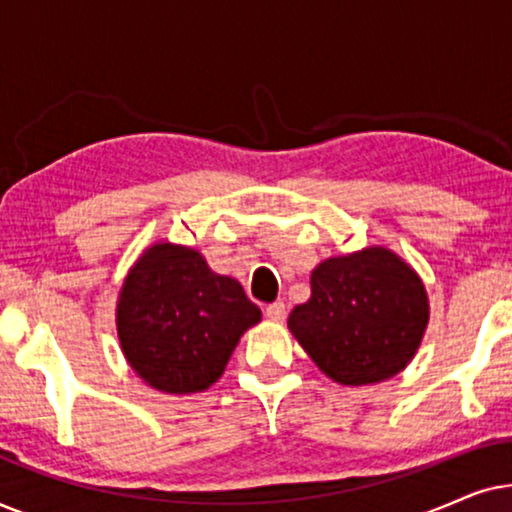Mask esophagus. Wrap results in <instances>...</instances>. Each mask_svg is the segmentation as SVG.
<instances>
[{
  "mask_svg": "<svg viewBox=\"0 0 512 512\" xmlns=\"http://www.w3.org/2000/svg\"><path fill=\"white\" fill-rule=\"evenodd\" d=\"M265 317H268L270 321H284L286 305L282 303V300H275V303H270L268 307H265Z\"/></svg>",
  "mask_w": 512,
  "mask_h": 512,
  "instance_id": "34e87169",
  "label": "esophagus"
}]
</instances>
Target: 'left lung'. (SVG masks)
<instances>
[{"label":"left lung","mask_w":512,"mask_h":512,"mask_svg":"<svg viewBox=\"0 0 512 512\" xmlns=\"http://www.w3.org/2000/svg\"><path fill=\"white\" fill-rule=\"evenodd\" d=\"M429 324L422 279L389 249L328 258L289 328L312 361L340 384H373L408 366Z\"/></svg>","instance_id":"8db88e82"}]
</instances>
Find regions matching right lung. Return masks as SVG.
Here are the masks:
<instances>
[{"mask_svg":"<svg viewBox=\"0 0 512 512\" xmlns=\"http://www.w3.org/2000/svg\"><path fill=\"white\" fill-rule=\"evenodd\" d=\"M261 319L235 279L209 270L198 251L156 244L118 298L125 359L153 389L195 394L219 380L240 335Z\"/></svg>","mask_w":512,"mask_h":512,"instance_id":"1","label":"right lung"}]
</instances>
